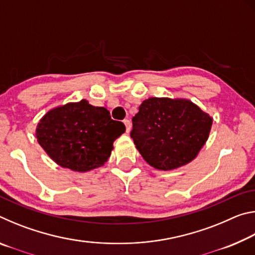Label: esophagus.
<instances>
[{
	"label": "esophagus",
	"mask_w": 255,
	"mask_h": 255,
	"mask_svg": "<svg viewBox=\"0 0 255 255\" xmlns=\"http://www.w3.org/2000/svg\"><path fill=\"white\" fill-rule=\"evenodd\" d=\"M124 124H125V126H126V131H127V132L130 131V129H131V123H130V120L125 119V120H124Z\"/></svg>",
	"instance_id": "obj_1"
}]
</instances>
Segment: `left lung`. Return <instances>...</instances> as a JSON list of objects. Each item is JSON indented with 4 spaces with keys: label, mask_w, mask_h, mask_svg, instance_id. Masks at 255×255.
<instances>
[{
    "label": "left lung",
    "mask_w": 255,
    "mask_h": 255,
    "mask_svg": "<svg viewBox=\"0 0 255 255\" xmlns=\"http://www.w3.org/2000/svg\"><path fill=\"white\" fill-rule=\"evenodd\" d=\"M213 118L187 99L149 98L132 118L130 137L150 166L170 171L197 157Z\"/></svg>",
    "instance_id": "left-lung-1"
}]
</instances>
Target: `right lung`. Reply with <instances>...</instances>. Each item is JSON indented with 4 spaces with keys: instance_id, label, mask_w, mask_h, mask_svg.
<instances>
[{
    "instance_id": "right-lung-1",
    "label": "right lung",
    "mask_w": 255,
    "mask_h": 255,
    "mask_svg": "<svg viewBox=\"0 0 255 255\" xmlns=\"http://www.w3.org/2000/svg\"><path fill=\"white\" fill-rule=\"evenodd\" d=\"M125 130V125L112 120L106 108L94 107L83 99L47 112L38 124L36 137L59 166L88 172L108 161L114 141Z\"/></svg>"
}]
</instances>
